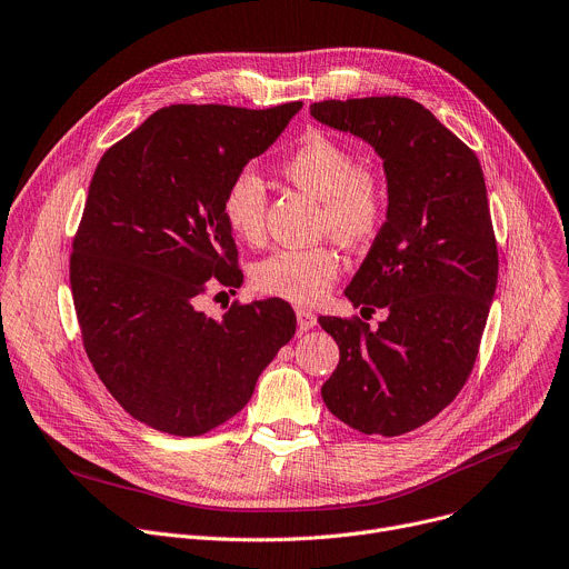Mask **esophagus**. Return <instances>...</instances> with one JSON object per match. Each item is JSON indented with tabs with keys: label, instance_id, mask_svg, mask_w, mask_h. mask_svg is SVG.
I'll return each mask as SVG.
<instances>
[{
	"label": "esophagus",
	"instance_id": "1",
	"mask_svg": "<svg viewBox=\"0 0 569 569\" xmlns=\"http://www.w3.org/2000/svg\"><path fill=\"white\" fill-rule=\"evenodd\" d=\"M295 313H297V327H299L301 333L303 331H311L318 325V318L311 311H306V308H297Z\"/></svg>",
	"mask_w": 569,
	"mask_h": 569
}]
</instances>
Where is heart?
<instances>
[{"label":"heart","mask_w":569,"mask_h":569,"mask_svg":"<svg viewBox=\"0 0 569 569\" xmlns=\"http://www.w3.org/2000/svg\"><path fill=\"white\" fill-rule=\"evenodd\" d=\"M281 174L322 201V229L347 247L370 242L386 218L381 179L358 168L356 153L325 131H308L286 153ZM266 183L253 170L238 172L227 186L222 216L229 231L258 244L266 236ZM340 274V256L331 244L279 249L251 270V286L268 297L297 306L320 301Z\"/></svg>","instance_id":"b5f03b06"}]
</instances>
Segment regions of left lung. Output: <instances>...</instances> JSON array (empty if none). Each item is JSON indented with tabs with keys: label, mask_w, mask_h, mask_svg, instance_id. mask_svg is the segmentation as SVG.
<instances>
[{
	"label": "left lung",
	"mask_w": 569,
	"mask_h": 569,
	"mask_svg": "<svg viewBox=\"0 0 569 569\" xmlns=\"http://www.w3.org/2000/svg\"><path fill=\"white\" fill-rule=\"evenodd\" d=\"M311 116L375 147L388 213L345 295L388 318H320L340 349L322 399L360 433L433 420L468 381L497 288V240L477 153L408 97L327 99Z\"/></svg>",
	"instance_id": "8db88e82"
}]
</instances>
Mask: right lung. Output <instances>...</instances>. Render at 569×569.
Listing matches in <instances>:
<instances>
[{
    "label": "right lung",
    "mask_w": 569,
    "mask_h": 569,
    "mask_svg": "<svg viewBox=\"0 0 569 569\" xmlns=\"http://www.w3.org/2000/svg\"><path fill=\"white\" fill-rule=\"evenodd\" d=\"M299 109L166 107L92 174L70 256L74 311L97 377L151 429L190 438L220 427L295 336L283 299L236 301L222 320L199 303L211 286L242 283L222 199Z\"/></svg>",
    "instance_id": "add662e5"
}]
</instances>
